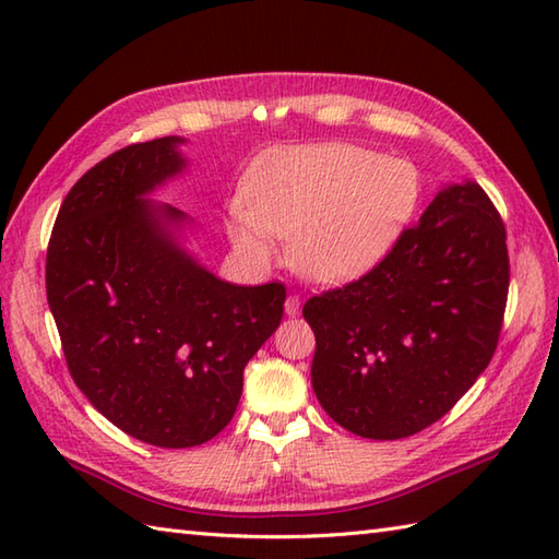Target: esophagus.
<instances>
[{"mask_svg": "<svg viewBox=\"0 0 559 559\" xmlns=\"http://www.w3.org/2000/svg\"><path fill=\"white\" fill-rule=\"evenodd\" d=\"M286 314L288 317L300 314V295L298 293H290L286 298Z\"/></svg>", "mask_w": 559, "mask_h": 559, "instance_id": "34e87169", "label": "esophagus"}]
</instances>
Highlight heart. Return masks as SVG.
I'll return each instance as SVG.
<instances>
[{"instance_id": "heart-1", "label": "heart", "mask_w": 559, "mask_h": 559, "mask_svg": "<svg viewBox=\"0 0 559 559\" xmlns=\"http://www.w3.org/2000/svg\"><path fill=\"white\" fill-rule=\"evenodd\" d=\"M245 194L235 237L247 254L269 259L276 235L293 240L302 276L341 283L394 247L420 206L423 177L408 160L331 144L271 153L249 173Z\"/></svg>"}]
</instances>
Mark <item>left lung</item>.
I'll list each match as a JSON object with an SVG mask.
<instances>
[{"mask_svg": "<svg viewBox=\"0 0 559 559\" xmlns=\"http://www.w3.org/2000/svg\"><path fill=\"white\" fill-rule=\"evenodd\" d=\"M507 293L500 211L476 182L442 189L377 266L305 302L322 408L367 439L425 430L490 365Z\"/></svg>", "mask_w": 559, "mask_h": 559, "instance_id": "left-lung-1", "label": "left lung"}]
</instances>
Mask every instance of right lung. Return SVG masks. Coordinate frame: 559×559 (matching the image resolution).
<instances>
[{
	"label": "right lung",
	"mask_w": 559,
	"mask_h": 559,
	"mask_svg": "<svg viewBox=\"0 0 559 559\" xmlns=\"http://www.w3.org/2000/svg\"><path fill=\"white\" fill-rule=\"evenodd\" d=\"M182 139L132 144L71 187L45 288L76 386L122 432L204 444L233 420L245 365L283 317L286 286H233L177 247L173 206L141 199L185 168Z\"/></svg>",
	"instance_id": "1"
}]
</instances>
